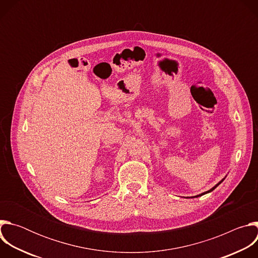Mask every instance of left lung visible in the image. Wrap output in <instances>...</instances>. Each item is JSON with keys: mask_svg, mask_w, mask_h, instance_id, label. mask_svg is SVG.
Segmentation results:
<instances>
[{"mask_svg": "<svg viewBox=\"0 0 258 258\" xmlns=\"http://www.w3.org/2000/svg\"><path fill=\"white\" fill-rule=\"evenodd\" d=\"M224 179H225V178H223V179H222V180H220V181H219V182H218V183H216V185H215V186H214V187H213V188H211V189H210V190H208V191H207V192H204V193H202V194H200V195H197V196H194V197H191V198H195V197H199V196H202V195H204V194H207V193H210V192H212V191H213V190H214V189H215V188H216V187H217V186H218V185H219V183H222V182H223V181H224Z\"/></svg>", "mask_w": 258, "mask_h": 258, "instance_id": "8db88e82", "label": "left lung"}]
</instances>
